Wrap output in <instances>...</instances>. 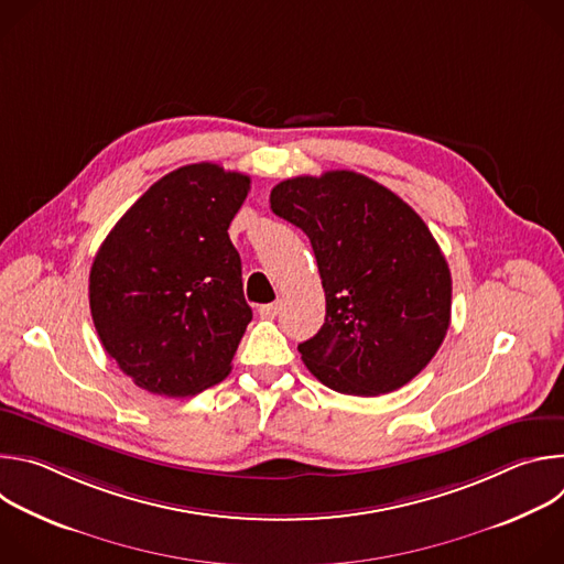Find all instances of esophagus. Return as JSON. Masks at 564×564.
<instances>
[{
  "label": "esophagus",
  "instance_id": "esophagus-1",
  "mask_svg": "<svg viewBox=\"0 0 564 564\" xmlns=\"http://www.w3.org/2000/svg\"><path fill=\"white\" fill-rule=\"evenodd\" d=\"M279 310H281L279 301H276V303H265V305H261V307H259V314H261V316H265V318H274V316L279 314Z\"/></svg>",
  "mask_w": 564,
  "mask_h": 564
}]
</instances>
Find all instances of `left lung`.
I'll return each mask as SVG.
<instances>
[{
	"label": "left lung",
	"mask_w": 564,
	"mask_h": 564,
	"mask_svg": "<svg viewBox=\"0 0 564 564\" xmlns=\"http://www.w3.org/2000/svg\"><path fill=\"white\" fill-rule=\"evenodd\" d=\"M301 227L326 292V321L299 344L328 388L375 397L420 375L451 324V270L420 214L372 178L337 170L299 176L270 194Z\"/></svg>",
	"instance_id": "1"
}]
</instances>
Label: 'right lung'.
<instances>
[{"label": "right lung", "instance_id": "right-lung-1", "mask_svg": "<svg viewBox=\"0 0 564 564\" xmlns=\"http://www.w3.org/2000/svg\"><path fill=\"white\" fill-rule=\"evenodd\" d=\"M250 176L214 163L153 183L116 223L89 274L94 326L135 386L192 397L231 370L252 321L229 223Z\"/></svg>", "mask_w": 564, "mask_h": 564}]
</instances>
